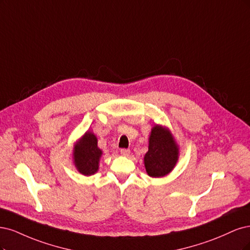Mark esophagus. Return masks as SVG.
I'll use <instances>...</instances> for the list:
<instances>
[{"instance_id": "1", "label": "esophagus", "mask_w": 250, "mask_h": 250, "mask_svg": "<svg viewBox=\"0 0 250 250\" xmlns=\"http://www.w3.org/2000/svg\"><path fill=\"white\" fill-rule=\"evenodd\" d=\"M130 149H126V148H122L120 149V154H122L123 156H125V157H127L128 155H130Z\"/></svg>"}]
</instances>
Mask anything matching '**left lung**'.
<instances>
[{
    "label": "left lung",
    "mask_w": 250,
    "mask_h": 250,
    "mask_svg": "<svg viewBox=\"0 0 250 250\" xmlns=\"http://www.w3.org/2000/svg\"><path fill=\"white\" fill-rule=\"evenodd\" d=\"M179 160V146L167 127L156 125L151 128L148 151L144 166L151 178H162L170 172Z\"/></svg>",
    "instance_id": "obj_1"
}]
</instances>
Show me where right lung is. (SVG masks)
Returning <instances> with one entry per match:
<instances>
[{
	"instance_id": "1",
	"label": "right lung",
	"mask_w": 250,
	"mask_h": 250,
	"mask_svg": "<svg viewBox=\"0 0 250 250\" xmlns=\"http://www.w3.org/2000/svg\"><path fill=\"white\" fill-rule=\"evenodd\" d=\"M102 150L98 146L96 136L87 131L74 147V164L78 171L84 175H92L99 170Z\"/></svg>"
}]
</instances>
